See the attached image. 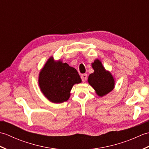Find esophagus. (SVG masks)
Instances as JSON below:
<instances>
[{
	"label": "esophagus",
	"mask_w": 149,
	"mask_h": 149,
	"mask_svg": "<svg viewBox=\"0 0 149 149\" xmlns=\"http://www.w3.org/2000/svg\"><path fill=\"white\" fill-rule=\"evenodd\" d=\"M87 75L86 74H82L81 75V79L82 81L84 83V82H86V81L87 80Z\"/></svg>",
	"instance_id": "obj_1"
}]
</instances>
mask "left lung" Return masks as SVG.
I'll use <instances>...</instances> for the list:
<instances>
[{
  "mask_svg": "<svg viewBox=\"0 0 149 149\" xmlns=\"http://www.w3.org/2000/svg\"><path fill=\"white\" fill-rule=\"evenodd\" d=\"M94 72L88 77V81L95 90L97 95L103 97L111 92L115 87V79L111 74L106 70L99 59L91 63Z\"/></svg>",
  "mask_w": 149,
  "mask_h": 149,
  "instance_id": "obj_1",
  "label": "left lung"
}]
</instances>
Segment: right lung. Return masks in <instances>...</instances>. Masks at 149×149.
Segmentation results:
<instances>
[{"label":"right lung","mask_w":149,"mask_h":149,"mask_svg":"<svg viewBox=\"0 0 149 149\" xmlns=\"http://www.w3.org/2000/svg\"><path fill=\"white\" fill-rule=\"evenodd\" d=\"M81 81L74 68L60 60L55 61L52 57H50L41 70L38 79L42 92L54 103H62L67 100L73 86Z\"/></svg>","instance_id":"add662e5"}]
</instances>
